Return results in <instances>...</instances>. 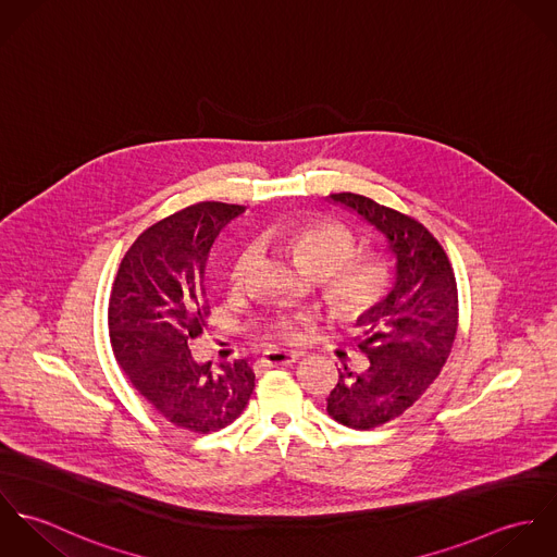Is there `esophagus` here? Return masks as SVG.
Returning a JSON list of instances; mask_svg holds the SVG:
<instances>
[{
    "mask_svg": "<svg viewBox=\"0 0 557 557\" xmlns=\"http://www.w3.org/2000/svg\"><path fill=\"white\" fill-rule=\"evenodd\" d=\"M300 358L298 351H281V349H272V351H265L261 362L265 367H285V364H294L296 360Z\"/></svg>",
    "mask_w": 557,
    "mask_h": 557,
    "instance_id": "esophagus-1",
    "label": "esophagus"
}]
</instances>
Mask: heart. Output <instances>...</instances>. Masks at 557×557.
<instances>
[{
	"label": "heart",
	"mask_w": 557,
	"mask_h": 557,
	"mask_svg": "<svg viewBox=\"0 0 557 557\" xmlns=\"http://www.w3.org/2000/svg\"><path fill=\"white\" fill-rule=\"evenodd\" d=\"M268 239L287 252L296 265L319 276L325 307L345 321L364 318L382 305L391 287V265L380 255H356L354 234L330 221H287L274 227ZM252 248H242L230 265V287L244 289L252 263ZM309 318H283L274 323V336L296 341Z\"/></svg>",
	"instance_id": "heart-1"
}]
</instances>
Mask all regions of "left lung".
Masks as SVG:
<instances>
[{"label":"left lung","mask_w":557,"mask_h":557,"mask_svg":"<svg viewBox=\"0 0 557 557\" xmlns=\"http://www.w3.org/2000/svg\"><path fill=\"white\" fill-rule=\"evenodd\" d=\"M330 199L382 232L397 257L395 289L358 319L364 330L354 341L367 367L338 369L327 397L336 422L369 431L405 413L442 373L459 325L457 281L446 250L416 219L356 193Z\"/></svg>","instance_id":"8db88e82"}]
</instances>
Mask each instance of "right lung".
Instances as JSON below:
<instances>
[{"label":"right lung","mask_w":557,"mask_h":557,"mask_svg":"<svg viewBox=\"0 0 557 557\" xmlns=\"http://www.w3.org/2000/svg\"><path fill=\"white\" fill-rule=\"evenodd\" d=\"M242 210L201 201L154 223L126 250L109 298L111 347L126 377L164 420L193 433L232 424L255 388L246 360L214 369L188 347L210 315V246Z\"/></svg>","instance_id":"obj_1"}]
</instances>
